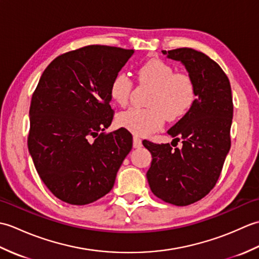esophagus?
I'll use <instances>...</instances> for the list:
<instances>
[{"label": "esophagus", "instance_id": "esophagus-1", "mask_svg": "<svg viewBox=\"0 0 259 259\" xmlns=\"http://www.w3.org/2000/svg\"><path fill=\"white\" fill-rule=\"evenodd\" d=\"M141 146H142L141 139L139 138V137L135 136V137H134V147H135V148H140Z\"/></svg>", "mask_w": 259, "mask_h": 259}]
</instances>
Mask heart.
I'll return each instance as SVG.
<instances>
[{
  "mask_svg": "<svg viewBox=\"0 0 259 259\" xmlns=\"http://www.w3.org/2000/svg\"><path fill=\"white\" fill-rule=\"evenodd\" d=\"M138 79L152 91L148 108H133L119 113L117 121L122 128L137 136H149L161 128L166 118L176 121L183 118L194 106L197 89L194 79L187 73H175L171 65L160 59H150L138 69ZM134 82L124 72L115 74L109 92L114 102L125 106Z\"/></svg>",
  "mask_w": 259,
  "mask_h": 259,
  "instance_id": "heart-1",
  "label": "heart"
}]
</instances>
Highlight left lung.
<instances>
[{"mask_svg":"<svg viewBox=\"0 0 259 259\" xmlns=\"http://www.w3.org/2000/svg\"><path fill=\"white\" fill-rule=\"evenodd\" d=\"M162 53L185 65L195 81L197 99L189 112L168 130L183 147L172 149L169 144L142 141L152 156L147 179L159 199L188 206L208 195L221 176L232 142V88L223 69L205 53L190 48Z\"/></svg>","mask_w":259,"mask_h":259,"instance_id":"1","label":"left lung"}]
</instances>
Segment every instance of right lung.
I'll return each instance as SVG.
<instances>
[{
	"label": "right lung",
	"instance_id": "right-lung-1",
	"mask_svg": "<svg viewBox=\"0 0 259 259\" xmlns=\"http://www.w3.org/2000/svg\"><path fill=\"white\" fill-rule=\"evenodd\" d=\"M133 54L87 46L57 57L41 75L27 147L40 178L60 200L83 206L106 196L133 149L126 129L104 133L114 113L110 83Z\"/></svg>",
	"mask_w": 259,
	"mask_h": 259
}]
</instances>
